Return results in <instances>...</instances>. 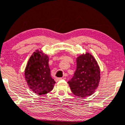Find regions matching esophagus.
<instances>
[{
    "label": "esophagus",
    "mask_w": 125,
    "mask_h": 125,
    "mask_svg": "<svg viewBox=\"0 0 125 125\" xmlns=\"http://www.w3.org/2000/svg\"><path fill=\"white\" fill-rule=\"evenodd\" d=\"M55 80L56 82H58V81H60V80H62V78H56Z\"/></svg>",
    "instance_id": "obj_1"
}]
</instances>
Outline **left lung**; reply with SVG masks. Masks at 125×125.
I'll return each instance as SVG.
<instances>
[{
	"instance_id": "8db88e82",
	"label": "left lung",
	"mask_w": 125,
	"mask_h": 125,
	"mask_svg": "<svg viewBox=\"0 0 125 125\" xmlns=\"http://www.w3.org/2000/svg\"><path fill=\"white\" fill-rule=\"evenodd\" d=\"M100 79V71L98 65L94 57L86 53L76 58V70L68 83L74 95L86 97L95 92Z\"/></svg>"
}]
</instances>
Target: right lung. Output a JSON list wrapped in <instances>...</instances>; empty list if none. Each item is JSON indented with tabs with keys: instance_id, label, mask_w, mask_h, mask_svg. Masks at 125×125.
I'll return each instance as SVG.
<instances>
[{
	"instance_id": "right-lung-1",
	"label": "right lung",
	"mask_w": 125,
	"mask_h": 125,
	"mask_svg": "<svg viewBox=\"0 0 125 125\" xmlns=\"http://www.w3.org/2000/svg\"><path fill=\"white\" fill-rule=\"evenodd\" d=\"M25 76L29 88L40 95L52 90L55 83L50 75L49 57L39 50H36L30 57L25 70Z\"/></svg>"
}]
</instances>
